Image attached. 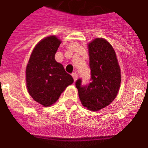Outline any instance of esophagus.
I'll use <instances>...</instances> for the list:
<instances>
[{"instance_id":"obj_1","label":"esophagus","mask_w":148,"mask_h":148,"mask_svg":"<svg viewBox=\"0 0 148 148\" xmlns=\"http://www.w3.org/2000/svg\"><path fill=\"white\" fill-rule=\"evenodd\" d=\"M72 77H73V78H74V81H76V80L77 79V77H78L77 74H76V73H73V74H72Z\"/></svg>"}]
</instances>
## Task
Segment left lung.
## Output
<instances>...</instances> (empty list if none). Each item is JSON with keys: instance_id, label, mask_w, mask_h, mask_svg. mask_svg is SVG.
Segmentation results:
<instances>
[{"instance_id": "1", "label": "left lung", "mask_w": 148, "mask_h": 148, "mask_svg": "<svg viewBox=\"0 0 148 148\" xmlns=\"http://www.w3.org/2000/svg\"><path fill=\"white\" fill-rule=\"evenodd\" d=\"M88 49L92 82L81 86L79 79L75 84L82 105L91 111H99L109 106L119 93L121 69L115 50L104 38L93 39Z\"/></svg>"}]
</instances>
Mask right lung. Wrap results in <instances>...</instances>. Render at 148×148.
Segmentation results:
<instances>
[{
  "label": "right lung",
  "instance_id": "right-lung-1",
  "mask_svg": "<svg viewBox=\"0 0 148 148\" xmlns=\"http://www.w3.org/2000/svg\"><path fill=\"white\" fill-rule=\"evenodd\" d=\"M56 36L45 37L33 48L26 68V83L28 93L43 106L56 102L74 79L66 73L63 65L55 60L61 44Z\"/></svg>",
  "mask_w": 148,
  "mask_h": 148
}]
</instances>
